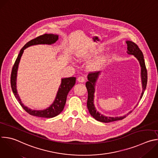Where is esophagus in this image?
I'll return each instance as SVG.
<instances>
[{
	"label": "esophagus",
	"instance_id": "1",
	"mask_svg": "<svg viewBox=\"0 0 158 158\" xmlns=\"http://www.w3.org/2000/svg\"><path fill=\"white\" fill-rule=\"evenodd\" d=\"M77 81L79 82H84L85 81V78L83 76H79L77 78Z\"/></svg>",
	"mask_w": 158,
	"mask_h": 158
}]
</instances>
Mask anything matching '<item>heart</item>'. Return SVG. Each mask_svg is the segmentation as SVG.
Masks as SVG:
<instances>
[{"instance_id":"heart-1","label":"heart","mask_w":158,"mask_h":158,"mask_svg":"<svg viewBox=\"0 0 158 158\" xmlns=\"http://www.w3.org/2000/svg\"><path fill=\"white\" fill-rule=\"evenodd\" d=\"M100 50H101V48H99L90 52H79L76 54V56L80 60L90 58L91 57L97 55ZM107 58V55H103L100 57L98 58L97 59L94 60L92 62H91L89 64L88 69L92 71H95L98 70L100 68V67L102 66V64L105 63V61H106Z\"/></svg>"}]
</instances>
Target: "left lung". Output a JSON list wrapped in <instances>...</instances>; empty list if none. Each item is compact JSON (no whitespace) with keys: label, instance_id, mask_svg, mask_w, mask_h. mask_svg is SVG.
<instances>
[{"label":"left lung","instance_id":"obj_1","mask_svg":"<svg viewBox=\"0 0 158 158\" xmlns=\"http://www.w3.org/2000/svg\"><path fill=\"white\" fill-rule=\"evenodd\" d=\"M126 43L127 44V53L130 55H133L137 60L139 61V63L140 64L141 67V84H142V88L143 91L140 96V99L142 98L144 92L146 87L147 84V80H148V76H147V70L145 66L144 56L143 55L142 51L140 50V49L138 48V45L136 44L134 42L131 41H126ZM100 74V72H93L91 73H89L87 76L88 81L85 84L86 88L87 89L88 92V98H87V109L89 110V112L92 117H93L96 120L103 122V123H109L112 122L117 120H120L123 118H125L127 115H128L129 114H130L132 111L129 112L127 115H125L123 116L120 117H106L102 114L99 113L98 111H97L94 103V93H95V83L98 78V76ZM139 99V100H140Z\"/></svg>","mask_w":158,"mask_h":158}]
</instances>
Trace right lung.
<instances>
[{
	"instance_id": "1",
	"label": "right lung",
	"mask_w": 158,
	"mask_h": 158,
	"mask_svg": "<svg viewBox=\"0 0 158 158\" xmlns=\"http://www.w3.org/2000/svg\"><path fill=\"white\" fill-rule=\"evenodd\" d=\"M58 38L59 36L58 35L44 34L30 40V41L27 43L20 51L18 57L12 68L10 77V83L13 93L15 98L19 101V103L21 105V106L23 107V109L31 115L42 118H52L58 115L63 110L66 102L67 95L70 90L73 87L76 83V78L74 77L61 79V83L60 85L58 91L57 92L56 98L53 103H52L49 107L44 110H36L29 109L28 107L25 106L23 103H22L21 99L19 95L17 89V76L19 64L23 52V51L27 48L33 45L54 44L58 40Z\"/></svg>"
}]
</instances>
